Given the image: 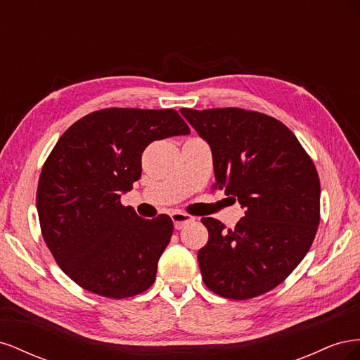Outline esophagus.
I'll use <instances>...</instances> for the list:
<instances>
[{
	"instance_id": "esophagus-1",
	"label": "esophagus",
	"mask_w": 360,
	"mask_h": 360,
	"mask_svg": "<svg viewBox=\"0 0 360 360\" xmlns=\"http://www.w3.org/2000/svg\"><path fill=\"white\" fill-rule=\"evenodd\" d=\"M171 219L174 222V228H176V230H181L184 225H188L189 222H193L195 217L189 216L186 213H181V212H174L171 214Z\"/></svg>"
}]
</instances>
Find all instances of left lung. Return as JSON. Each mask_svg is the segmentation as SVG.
<instances>
[{
  "mask_svg": "<svg viewBox=\"0 0 360 360\" xmlns=\"http://www.w3.org/2000/svg\"><path fill=\"white\" fill-rule=\"evenodd\" d=\"M210 146L219 189L245 216L233 230L202 217L209 242L198 250L207 288L245 300L279 285L309 250L320 222L314 162L276 118L240 108L180 110Z\"/></svg>",
  "mask_w": 360,
  "mask_h": 360,
  "instance_id": "obj_1",
  "label": "left lung"
}]
</instances>
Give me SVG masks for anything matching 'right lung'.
Listing matches in <instances>:
<instances>
[{"instance_id": "right-lung-1", "label": "right lung", "mask_w": 360, "mask_h": 360, "mask_svg": "<svg viewBox=\"0 0 360 360\" xmlns=\"http://www.w3.org/2000/svg\"><path fill=\"white\" fill-rule=\"evenodd\" d=\"M189 134L174 110L106 108L58 139L41 168L36 204L43 238L79 287L124 299L153 284L172 221L143 219L120 198L139 180L150 143Z\"/></svg>"}]
</instances>
